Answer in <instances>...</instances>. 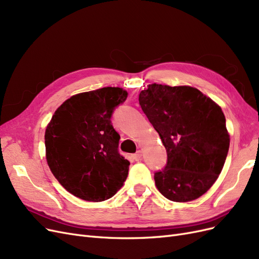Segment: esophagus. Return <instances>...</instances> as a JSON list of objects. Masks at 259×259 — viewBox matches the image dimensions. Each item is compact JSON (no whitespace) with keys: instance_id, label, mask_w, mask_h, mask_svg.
Wrapping results in <instances>:
<instances>
[{"instance_id":"esophagus-1","label":"esophagus","mask_w":259,"mask_h":259,"mask_svg":"<svg viewBox=\"0 0 259 259\" xmlns=\"http://www.w3.org/2000/svg\"><path fill=\"white\" fill-rule=\"evenodd\" d=\"M142 155H143V153H142V151L140 150H138L134 155H133V159H134L135 161H139L140 159H142Z\"/></svg>"}]
</instances>
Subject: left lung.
Here are the masks:
<instances>
[{
  "label": "left lung",
  "mask_w": 259,
  "mask_h": 259,
  "mask_svg": "<svg viewBox=\"0 0 259 259\" xmlns=\"http://www.w3.org/2000/svg\"><path fill=\"white\" fill-rule=\"evenodd\" d=\"M139 104L167 152L166 166L154 174L158 190L174 202L200 198L216 182L229 150L222 108L191 86L156 83L140 92Z\"/></svg>",
  "instance_id": "1"
}]
</instances>
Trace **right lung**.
<instances>
[{"label":"right lung","mask_w":259,"mask_h":259,"mask_svg":"<svg viewBox=\"0 0 259 259\" xmlns=\"http://www.w3.org/2000/svg\"><path fill=\"white\" fill-rule=\"evenodd\" d=\"M126 98L121 88L76 94L57 108L46 126V161L74 197L105 201L126 180L130 162L117 150L120 135L110 120L114 108Z\"/></svg>","instance_id":"right-lung-1"}]
</instances>
